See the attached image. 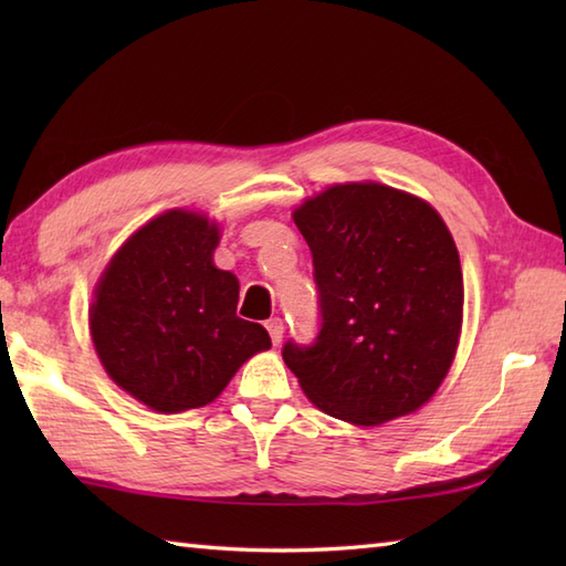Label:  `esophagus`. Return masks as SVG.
<instances>
[{
  "label": "esophagus",
  "mask_w": 566,
  "mask_h": 566,
  "mask_svg": "<svg viewBox=\"0 0 566 566\" xmlns=\"http://www.w3.org/2000/svg\"><path fill=\"white\" fill-rule=\"evenodd\" d=\"M268 331H270L272 345H280V343H282V335H284V323H282V318H270V321H268Z\"/></svg>",
  "instance_id": "esophagus-1"
}]
</instances>
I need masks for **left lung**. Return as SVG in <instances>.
<instances>
[{"instance_id":"1","label":"left lung","mask_w":566,"mask_h":566,"mask_svg":"<svg viewBox=\"0 0 566 566\" xmlns=\"http://www.w3.org/2000/svg\"><path fill=\"white\" fill-rule=\"evenodd\" d=\"M314 255L321 328L282 357L323 413L379 426L438 391L462 328V268L440 213L377 182L333 185L294 211Z\"/></svg>"}]
</instances>
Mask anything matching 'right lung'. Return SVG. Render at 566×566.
<instances>
[{"label":"right lung","mask_w":566,"mask_h":566,"mask_svg":"<svg viewBox=\"0 0 566 566\" xmlns=\"http://www.w3.org/2000/svg\"><path fill=\"white\" fill-rule=\"evenodd\" d=\"M219 226L172 209L106 264L90 308L92 343L118 387L158 413L211 403L238 367L272 345L235 316V274L213 264Z\"/></svg>","instance_id":"1"}]
</instances>
